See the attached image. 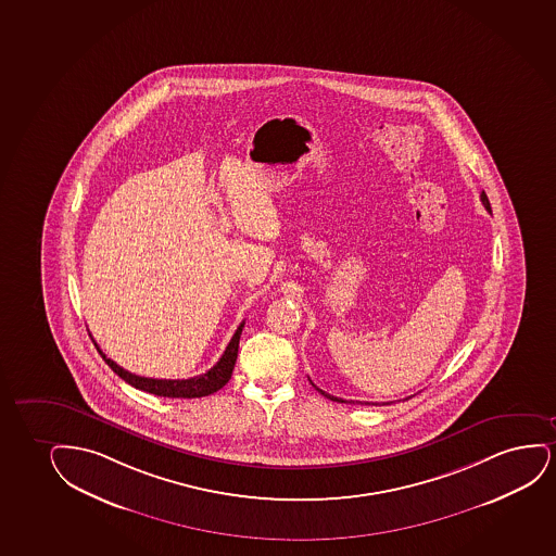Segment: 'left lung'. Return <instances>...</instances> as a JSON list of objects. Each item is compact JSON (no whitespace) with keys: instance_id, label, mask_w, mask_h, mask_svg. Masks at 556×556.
Returning a JSON list of instances; mask_svg holds the SVG:
<instances>
[{"instance_id":"8db88e82","label":"left lung","mask_w":556,"mask_h":556,"mask_svg":"<svg viewBox=\"0 0 556 556\" xmlns=\"http://www.w3.org/2000/svg\"><path fill=\"white\" fill-rule=\"evenodd\" d=\"M481 201H483V204H485L486 211L491 212V203H489V198H486L485 191H481ZM312 386H314V383H312ZM314 387H316V386H314ZM316 389H317V391H319V393L324 394V396H327V399H331V401L345 402L344 399H338V396H332V394L325 393V391H321V389H319V387H316Z\"/></svg>"}]
</instances>
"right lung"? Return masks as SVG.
I'll return each instance as SVG.
<instances>
[{"label":"right lung","mask_w":556,"mask_h":556,"mask_svg":"<svg viewBox=\"0 0 556 556\" xmlns=\"http://www.w3.org/2000/svg\"><path fill=\"white\" fill-rule=\"evenodd\" d=\"M242 327L244 321L239 325V329L232 334L231 342L225 348L224 355L219 357L218 363L212 366L208 372L190 378V380H155V378H142L137 374L127 372L122 366L116 365L113 358L106 357L105 353L99 350L101 357L105 358L106 365L113 368L114 374H118L122 380L134 386L135 389H141L144 393L157 394V396H169V399H201V396H208V394L216 393L218 389L231 380L232 368L237 363V355H239L240 334H242Z\"/></svg>","instance_id":"1"}]
</instances>
